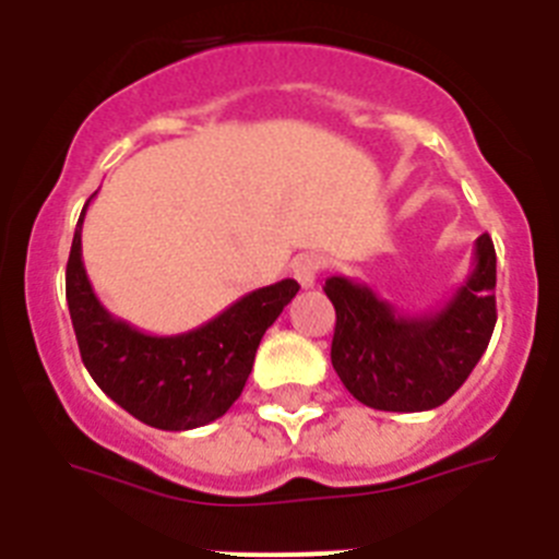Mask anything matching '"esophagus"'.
Wrapping results in <instances>:
<instances>
[{"mask_svg": "<svg viewBox=\"0 0 559 559\" xmlns=\"http://www.w3.org/2000/svg\"><path fill=\"white\" fill-rule=\"evenodd\" d=\"M324 260L319 254H299L294 260V276L296 283L302 288H313L316 280H319V271H322Z\"/></svg>", "mask_w": 559, "mask_h": 559, "instance_id": "34e87169", "label": "esophagus"}]
</instances>
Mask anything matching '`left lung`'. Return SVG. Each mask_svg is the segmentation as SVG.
<instances>
[{"label":"left lung","mask_w":559,"mask_h":559,"mask_svg":"<svg viewBox=\"0 0 559 559\" xmlns=\"http://www.w3.org/2000/svg\"><path fill=\"white\" fill-rule=\"evenodd\" d=\"M330 360L355 400L378 412H428L462 386L496 328V249L481 235L473 271L442 308L400 313L367 283L330 276Z\"/></svg>","instance_id":"1"}]
</instances>
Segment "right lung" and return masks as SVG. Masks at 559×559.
<instances>
[{
    "label": "right lung",
    "instance_id": "right-lung-1",
    "mask_svg": "<svg viewBox=\"0 0 559 559\" xmlns=\"http://www.w3.org/2000/svg\"><path fill=\"white\" fill-rule=\"evenodd\" d=\"M86 206L67 263V305L83 367L117 406L159 431H190L224 417L243 392L260 338L299 290L296 280L240 296L190 333H142L114 319L92 290L81 254Z\"/></svg>",
    "mask_w": 559,
    "mask_h": 559
}]
</instances>
